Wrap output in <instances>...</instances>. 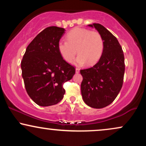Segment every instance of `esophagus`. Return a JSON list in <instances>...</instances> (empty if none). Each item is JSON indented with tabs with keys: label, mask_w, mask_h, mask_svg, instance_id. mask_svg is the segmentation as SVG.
Returning <instances> with one entry per match:
<instances>
[{
	"label": "esophagus",
	"mask_w": 146,
	"mask_h": 146,
	"mask_svg": "<svg viewBox=\"0 0 146 146\" xmlns=\"http://www.w3.org/2000/svg\"><path fill=\"white\" fill-rule=\"evenodd\" d=\"M75 72H76V73H78L79 72H80V68H75Z\"/></svg>",
	"instance_id": "34e87169"
}]
</instances>
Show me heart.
I'll return each instance as SVG.
<instances>
[{"instance_id":"1","label":"heart","mask_w":146,"mask_h":146,"mask_svg":"<svg viewBox=\"0 0 146 146\" xmlns=\"http://www.w3.org/2000/svg\"><path fill=\"white\" fill-rule=\"evenodd\" d=\"M66 40H60L58 49L60 56L66 62H72L78 52L77 64L92 65L101 58L104 42L98 31H91L85 28L76 27L66 35ZM77 51H76V50Z\"/></svg>"}]
</instances>
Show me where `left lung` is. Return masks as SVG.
<instances>
[{"label": "left lung", "instance_id": "left-lung-1", "mask_svg": "<svg viewBox=\"0 0 146 146\" xmlns=\"http://www.w3.org/2000/svg\"><path fill=\"white\" fill-rule=\"evenodd\" d=\"M102 35L104 42L103 53L92 67L80 70L83 80L81 92L88 106L102 108L113 102L121 90L125 71L124 55L116 37L98 23L88 25Z\"/></svg>", "mask_w": 146, "mask_h": 146}]
</instances>
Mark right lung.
Listing matches in <instances>:
<instances>
[{
    "mask_svg": "<svg viewBox=\"0 0 146 146\" xmlns=\"http://www.w3.org/2000/svg\"><path fill=\"white\" fill-rule=\"evenodd\" d=\"M64 28L46 27L27 47L21 62L22 75L27 93L40 106L57 104L62 100L64 83L71 80L75 67L60 56L58 44Z\"/></svg>",
    "mask_w": 146,
    "mask_h": 146,
    "instance_id": "1",
    "label": "right lung"
}]
</instances>
